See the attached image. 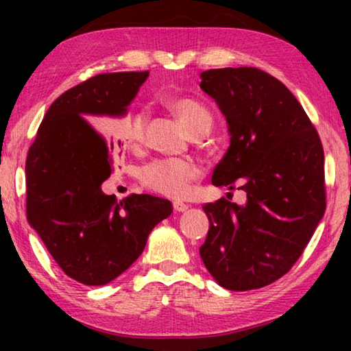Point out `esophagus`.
I'll return each mask as SVG.
<instances>
[{"label": "esophagus", "instance_id": "1", "mask_svg": "<svg viewBox=\"0 0 351 351\" xmlns=\"http://www.w3.org/2000/svg\"><path fill=\"white\" fill-rule=\"evenodd\" d=\"M173 209H175L176 212H186V210L189 209V206L181 203V201H175V203H173Z\"/></svg>", "mask_w": 351, "mask_h": 351}]
</instances>
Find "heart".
Here are the masks:
<instances>
[{
  "mask_svg": "<svg viewBox=\"0 0 351 351\" xmlns=\"http://www.w3.org/2000/svg\"><path fill=\"white\" fill-rule=\"evenodd\" d=\"M165 105L175 112L178 119L189 130V133L199 138L210 132L213 114L198 100L186 96H170ZM147 110L133 111L128 117L119 122L117 130L128 147H139L144 141L147 125ZM201 176V169L187 159H161L145 165L141 171V181L145 187L165 197L182 198L190 190V184Z\"/></svg>",
  "mask_w": 351,
  "mask_h": 351,
  "instance_id": "heart-1",
  "label": "heart"
}]
</instances>
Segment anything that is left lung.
<instances>
[{
  "label": "left lung",
  "instance_id": "obj_1",
  "mask_svg": "<svg viewBox=\"0 0 351 351\" xmlns=\"http://www.w3.org/2000/svg\"><path fill=\"white\" fill-rule=\"evenodd\" d=\"M201 90L228 122L230 145L213 170V186L246 192L203 206L209 232L201 258L218 285L247 291L293 268L325 213L324 148L293 93L257 68L201 73Z\"/></svg>",
  "mask_w": 351,
  "mask_h": 351
}]
</instances>
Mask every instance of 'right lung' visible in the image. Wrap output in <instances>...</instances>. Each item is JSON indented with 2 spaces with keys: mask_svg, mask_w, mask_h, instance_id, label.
Returning <instances> with one entry per match:
<instances>
[{
  "mask_svg": "<svg viewBox=\"0 0 351 351\" xmlns=\"http://www.w3.org/2000/svg\"><path fill=\"white\" fill-rule=\"evenodd\" d=\"M147 77L148 71L99 74L63 93L27 153V221L64 274L88 287L127 271L154 226L173 212L164 198L133 193L117 201L102 192L121 147L112 119L127 114Z\"/></svg>",
  "mask_w": 351,
  "mask_h": 351,
  "instance_id": "right-lung-1",
  "label": "right lung"
}]
</instances>
